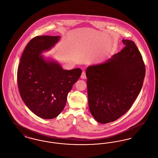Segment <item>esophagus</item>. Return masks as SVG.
Masks as SVG:
<instances>
[{
	"instance_id": "34e87169",
	"label": "esophagus",
	"mask_w": 158,
	"mask_h": 158,
	"mask_svg": "<svg viewBox=\"0 0 158 158\" xmlns=\"http://www.w3.org/2000/svg\"><path fill=\"white\" fill-rule=\"evenodd\" d=\"M81 78L83 79H85L86 78V72L85 71L82 72V75H81Z\"/></svg>"
}]
</instances>
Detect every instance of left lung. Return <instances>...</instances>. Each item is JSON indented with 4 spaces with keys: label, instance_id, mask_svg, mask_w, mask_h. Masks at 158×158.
Masks as SVG:
<instances>
[{
    "label": "left lung",
    "instance_id": "left-lung-1",
    "mask_svg": "<svg viewBox=\"0 0 158 158\" xmlns=\"http://www.w3.org/2000/svg\"><path fill=\"white\" fill-rule=\"evenodd\" d=\"M125 47L101 64L86 69L90 113L98 123L118 119L131 107L143 86L146 69L135 43L123 40Z\"/></svg>",
    "mask_w": 158,
    "mask_h": 158
}]
</instances>
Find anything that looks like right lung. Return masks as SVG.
<instances>
[{
	"label": "right lung",
	"mask_w": 158,
	"mask_h": 158,
	"mask_svg": "<svg viewBox=\"0 0 158 158\" xmlns=\"http://www.w3.org/2000/svg\"><path fill=\"white\" fill-rule=\"evenodd\" d=\"M60 36L43 35L32 38L23 52L17 79L23 102L38 117L52 119L64 109L68 93L77 82L82 70H64L52 59L41 55L52 49Z\"/></svg>",
	"instance_id": "right-lung-1"
}]
</instances>
